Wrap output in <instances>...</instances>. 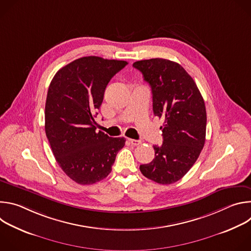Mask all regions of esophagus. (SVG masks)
Wrapping results in <instances>:
<instances>
[{
    "instance_id": "1",
    "label": "esophagus",
    "mask_w": 251,
    "mask_h": 251,
    "mask_svg": "<svg viewBox=\"0 0 251 251\" xmlns=\"http://www.w3.org/2000/svg\"><path fill=\"white\" fill-rule=\"evenodd\" d=\"M128 141L131 143V144L133 145V146H138V145H140L141 144V141H139V140H134V139H128Z\"/></svg>"
}]
</instances>
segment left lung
I'll list each match as a JSON object with an SVG mask.
<instances>
[{
	"label": "left lung",
	"instance_id": "1",
	"mask_svg": "<svg viewBox=\"0 0 251 251\" xmlns=\"http://www.w3.org/2000/svg\"><path fill=\"white\" fill-rule=\"evenodd\" d=\"M140 70L153 94L154 115L164 118L163 144L154 145L155 158L140 166L150 180L170 185L177 182L198 160L205 141L206 111L203 98L185 68L164 58L139 60Z\"/></svg>",
	"mask_w": 251,
	"mask_h": 251
}]
</instances>
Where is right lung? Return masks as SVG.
<instances>
[{
    "label": "right lung",
    "mask_w": 251,
    "mask_h": 251,
    "mask_svg": "<svg viewBox=\"0 0 251 251\" xmlns=\"http://www.w3.org/2000/svg\"><path fill=\"white\" fill-rule=\"evenodd\" d=\"M124 60L84 56L60 68L46 102V134L62 171L80 185H92L112 171L125 138L96 131L95 117L110 79Z\"/></svg>",
    "instance_id": "obj_1"
}]
</instances>
